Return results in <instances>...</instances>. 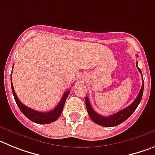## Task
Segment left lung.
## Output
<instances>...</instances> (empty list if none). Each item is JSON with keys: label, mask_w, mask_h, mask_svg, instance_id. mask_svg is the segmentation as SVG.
<instances>
[{"label": "left lung", "mask_w": 155, "mask_h": 155, "mask_svg": "<svg viewBox=\"0 0 155 155\" xmlns=\"http://www.w3.org/2000/svg\"><path fill=\"white\" fill-rule=\"evenodd\" d=\"M139 72L142 74L141 71L140 69H139ZM143 84H142V87L140 90V92L138 94V95L137 96L136 99L134 100V102L130 104V105L127 106V108H125L124 109H122L118 113H115V114L111 115L109 116H102L101 115L98 114V113L92 109L91 104H90L89 100L88 98L86 97L85 98V105H86V109H87V113L89 115L90 118L92 120L93 122H94L95 124H98L100 126H102V127H116V126H118L120 124H121L122 123H124L125 120H127V119L133 114L134 111L136 110V109L137 108L138 105L140 104V101H141L142 96H143Z\"/></svg>", "instance_id": "left-lung-1"}]
</instances>
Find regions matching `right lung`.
I'll return each instance as SVG.
<instances>
[{
    "label": "right lung",
    "mask_w": 155,
    "mask_h": 155,
    "mask_svg": "<svg viewBox=\"0 0 155 155\" xmlns=\"http://www.w3.org/2000/svg\"><path fill=\"white\" fill-rule=\"evenodd\" d=\"M11 85H12V92H13L14 98H15V102L17 103L18 108L21 111V113L26 116L28 120L39 124H48L56 121L60 117L61 113H62L66 99L68 98V95H69L70 92H71L70 90L69 91H65L64 95L62 96L61 102H59L58 105L53 110L50 111V112H47V113H42V112L35 111L34 109H31V108H28V106H26L25 105L21 103V101L18 98L17 94H15V91L14 90L12 80H11Z\"/></svg>",
    "instance_id": "obj_1"
}]
</instances>
